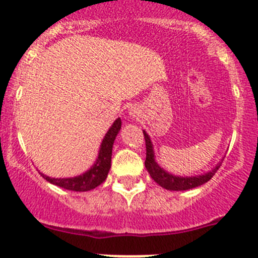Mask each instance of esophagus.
<instances>
[{
    "mask_svg": "<svg viewBox=\"0 0 258 258\" xmlns=\"http://www.w3.org/2000/svg\"><path fill=\"white\" fill-rule=\"evenodd\" d=\"M129 116L133 118H138L140 117V109L137 108V107H132V108L129 109Z\"/></svg>",
    "mask_w": 258,
    "mask_h": 258,
    "instance_id": "obj_1",
    "label": "esophagus"
}]
</instances>
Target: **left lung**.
Here are the masks:
<instances>
[{"label":"left lung","mask_w":258,"mask_h":258,"mask_svg":"<svg viewBox=\"0 0 258 258\" xmlns=\"http://www.w3.org/2000/svg\"><path fill=\"white\" fill-rule=\"evenodd\" d=\"M143 136H145L146 141V169L150 173L151 178L156 182L157 184H160L163 188L170 191H184L190 190V188L199 187L202 184H204L206 182H208L209 179L214 175V173L217 172L218 168L222 164L223 159L214 166L213 169L209 170V172L204 173V174L200 175H191V177H181V175H174L172 173L166 172L164 168H161L159 164L155 160V152H154V146H152L151 140H150V136L143 131Z\"/></svg>","instance_id":"obj_1"}]
</instances>
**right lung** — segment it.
<instances>
[{
    "mask_svg": "<svg viewBox=\"0 0 258 258\" xmlns=\"http://www.w3.org/2000/svg\"><path fill=\"white\" fill-rule=\"evenodd\" d=\"M121 129V118H116L108 132L104 136L103 141L99 147L98 157L95 163L90 166V169L86 170L83 174L76 175V177H70V178H52L49 175L40 173L47 182L59 186L61 188L71 191H89L103 183L107 178V174L111 168V156H112L113 142L116 140V136Z\"/></svg>",
    "mask_w": 258,
    "mask_h": 258,
    "instance_id": "add662e5",
    "label": "right lung"
}]
</instances>
